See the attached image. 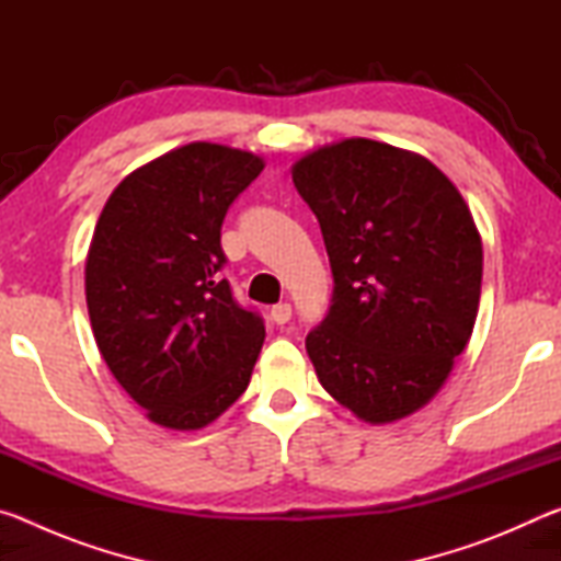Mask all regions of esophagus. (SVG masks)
<instances>
[{"label":"esophagus","instance_id":"obj_1","mask_svg":"<svg viewBox=\"0 0 561 561\" xmlns=\"http://www.w3.org/2000/svg\"><path fill=\"white\" fill-rule=\"evenodd\" d=\"M270 314H272V321H274V324H279V327H282V324H287V321L291 319V304H287V301L274 304Z\"/></svg>","mask_w":561,"mask_h":561}]
</instances>
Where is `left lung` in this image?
Here are the masks:
<instances>
[{
  "label": "left lung",
  "instance_id": "8db88e82",
  "mask_svg": "<svg viewBox=\"0 0 561 561\" xmlns=\"http://www.w3.org/2000/svg\"><path fill=\"white\" fill-rule=\"evenodd\" d=\"M334 274L329 314L307 336L324 391L383 425L440 391L480 307L482 240L468 203L428 158L346 138L291 165Z\"/></svg>",
  "mask_w": 561,
  "mask_h": 561
}]
</instances>
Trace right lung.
Returning <instances> with one entry per match:
<instances>
[{
  "instance_id": "1",
  "label": "right lung",
  "mask_w": 561,
  "mask_h": 561,
  "mask_svg": "<svg viewBox=\"0 0 561 561\" xmlns=\"http://www.w3.org/2000/svg\"><path fill=\"white\" fill-rule=\"evenodd\" d=\"M262 170L250 150L173 148L121 180L93 230V339L123 391L163 428L201 431L250 386L264 324L217 272L227 207Z\"/></svg>"
}]
</instances>
